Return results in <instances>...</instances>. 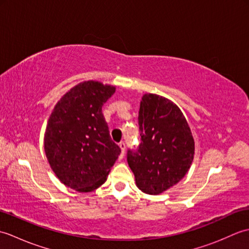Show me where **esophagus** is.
<instances>
[{
	"label": "esophagus",
	"instance_id": "obj_1",
	"mask_svg": "<svg viewBox=\"0 0 249 249\" xmlns=\"http://www.w3.org/2000/svg\"><path fill=\"white\" fill-rule=\"evenodd\" d=\"M120 147H121V151H122V156H124V153H125V149H126V144L124 141H121L119 143Z\"/></svg>",
	"mask_w": 249,
	"mask_h": 249
}]
</instances>
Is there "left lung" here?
<instances>
[{"instance_id": "left-lung-1", "label": "left lung", "mask_w": 249, "mask_h": 249, "mask_svg": "<svg viewBox=\"0 0 249 249\" xmlns=\"http://www.w3.org/2000/svg\"><path fill=\"white\" fill-rule=\"evenodd\" d=\"M141 143L128 150L127 162L137 186L160 195L178 183L189 170L195 141L178 106L156 94H144L138 116Z\"/></svg>"}]
</instances>
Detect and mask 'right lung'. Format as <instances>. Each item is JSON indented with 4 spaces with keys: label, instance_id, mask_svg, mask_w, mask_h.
<instances>
[{
    "label": "right lung",
    "instance_id": "1",
    "mask_svg": "<svg viewBox=\"0 0 249 249\" xmlns=\"http://www.w3.org/2000/svg\"><path fill=\"white\" fill-rule=\"evenodd\" d=\"M114 92L115 87L98 81L79 83L57 102L48 120L47 160L57 178L77 192L103 185L121 153L102 111Z\"/></svg>",
    "mask_w": 249,
    "mask_h": 249
}]
</instances>
